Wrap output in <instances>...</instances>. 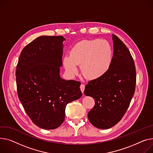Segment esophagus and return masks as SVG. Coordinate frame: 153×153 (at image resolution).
<instances>
[{
    "mask_svg": "<svg viewBox=\"0 0 153 153\" xmlns=\"http://www.w3.org/2000/svg\"><path fill=\"white\" fill-rule=\"evenodd\" d=\"M85 85H84V84H81V85H80V90H81V91H82V93H84V90H85Z\"/></svg>",
    "mask_w": 153,
    "mask_h": 153,
    "instance_id": "34e87169",
    "label": "esophagus"
}]
</instances>
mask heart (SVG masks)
<instances>
[{
  "instance_id": "b5f03b06",
  "label": "heart",
  "mask_w": 153,
  "mask_h": 153,
  "mask_svg": "<svg viewBox=\"0 0 153 153\" xmlns=\"http://www.w3.org/2000/svg\"><path fill=\"white\" fill-rule=\"evenodd\" d=\"M113 62V49L105 40L95 39L84 40L71 50L69 56L63 58V65L67 72L77 73L76 65H80L82 75L94 80L103 76L109 71Z\"/></svg>"
}]
</instances>
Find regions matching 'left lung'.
Returning a JSON list of instances; mask_svg holds the SVG:
<instances>
[{
  "label": "left lung",
  "mask_w": 153,
  "mask_h": 153,
  "mask_svg": "<svg viewBox=\"0 0 153 153\" xmlns=\"http://www.w3.org/2000/svg\"><path fill=\"white\" fill-rule=\"evenodd\" d=\"M114 52L109 71L100 78L90 80L84 94L92 97L95 106L88 113L94 126L107 129L123 117L134 95L136 69L130 51L116 36H113Z\"/></svg>",
  "instance_id": "left-lung-1"
}]
</instances>
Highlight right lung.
<instances>
[{
	"label": "right lung",
	"mask_w": 153,
	"mask_h": 153,
	"mask_svg": "<svg viewBox=\"0 0 153 153\" xmlns=\"http://www.w3.org/2000/svg\"><path fill=\"white\" fill-rule=\"evenodd\" d=\"M63 40L62 36L36 38L23 49L16 66L19 100L33 123L46 130L62 125L66 105L82 95L80 82L59 76Z\"/></svg>",
	"instance_id": "add662e5"
}]
</instances>
